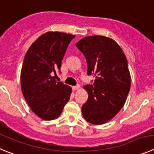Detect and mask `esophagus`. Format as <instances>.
I'll return each instance as SVG.
<instances>
[{"label":"esophagus","instance_id":"34e87169","mask_svg":"<svg viewBox=\"0 0 154 154\" xmlns=\"http://www.w3.org/2000/svg\"><path fill=\"white\" fill-rule=\"evenodd\" d=\"M80 88V85H77V86H74V87H72L73 90H78Z\"/></svg>","mask_w":154,"mask_h":154}]
</instances>
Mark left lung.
Segmentation results:
<instances>
[{"mask_svg":"<svg viewBox=\"0 0 154 154\" xmlns=\"http://www.w3.org/2000/svg\"><path fill=\"white\" fill-rule=\"evenodd\" d=\"M76 46L85 56L87 74H96L93 85L84 87L88 100L82 106V114L91 124H105L123 107L130 90L127 58L115 40L103 35L84 37Z\"/></svg>","mask_w":154,"mask_h":154,"instance_id":"8db88e82","label":"left lung"}]
</instances>
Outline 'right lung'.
Segmentation results:
<instances>
[{"label":"right lung","mask_w":154,"mask_h":154,"mask_svg":"<svg viewBox=\"0 0 154 154\" xmlns=\"http://www.w3.org/2000/svg\"><path fill=\"white\" fill-rule=\"evenodd\" d=\"M74 35L47 32L40 35L27 51L20 73L23 95L31 110L43 120L60 116L70 100L72 89L57 82L52 74L61 61Z\"/></svg>","instance_id":"1"}]
</instances>
